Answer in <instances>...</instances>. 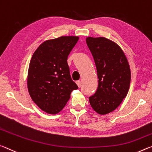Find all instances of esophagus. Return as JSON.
I'll return each mask as SVG.
<instances>
[{
	"label": "esophagus",
	"instance_id": "1",
	"mask_svg": "<svg viewBox=\"0 0 152 152\" xmlns=\"http://www.w3.org/2000/svg\"><path fill=\"white\" fill-rule=\"evenodd\" d=\"M76 83H77V85L78 86L79 88H80V87L81 86V81H80V80H79V81H77Z\"/></svg>",
	"mask_w": 152,
	"mask_h": 152
}]
</instances>
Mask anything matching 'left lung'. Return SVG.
Returning a JSON list of instances; mask_svg holds the SVG:
<instances>
[{"mask_svg": "<svg viewBox=\"0 0 152 152\" xmlns=\"http://www.w3.org/2000/svg\"><path fill=\"white\" fill-rule=\"evenodd\" d=\"M95 62L98 77L96 93L89 98L97 113L106 114L115 110L127 95L131 70L121 47L104 37L86 38Z\"/></svg>", "mask_w": 152, "mask_h": 152, "instance_id": "left-lung-1", "label": "left lung"}]
</instances>
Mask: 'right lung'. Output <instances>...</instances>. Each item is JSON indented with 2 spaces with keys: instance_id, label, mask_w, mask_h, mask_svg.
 I'll return each mask as SVG.
<instances>
[{
  "instance_id": "right-lung-1",
  "label": "right lung",
  "mask_w": 152,
  "mask_h": 152,
  "mask_svg": "<svg viewBox=\"0 0 152 152\" xmlns=\"http://www.w3.org/2000/svg\"><path fill=\"white\" fill-rule=\"evenodd\" d=\"M78 36H61L44 42L34 52L27 74V88L39 108L55 114L66 105L78 86L72 80L67 58Z\"/></svg>"
}]
</instances>
